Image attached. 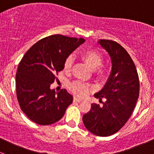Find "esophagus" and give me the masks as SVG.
Instances as JSON below:
<instances>
[{
	"label": "esophagus",
	"mask_w": 154,
	"mask_h": 154,
	"mask_svg": "<svg viewBox=\"0 0 154 154\" xmlns=\"http://www.w3.org/2000/svg\"><path fill=\"white\" fill-rule=\"evenodd\" d=\"M74 102H77V103H80V102H82L83 101V100L80 98H78V97H74Z\"/></svg>",
	"instance_id": "1"
}]
</instances>
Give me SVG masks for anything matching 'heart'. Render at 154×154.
<instances>
[{
  "instance_id": "1",
  "label": "heart",
  "mask_w": 154,
  "mask_h": 154,
  "mask_svg": "<svg viewBox=\"0 0 154 154\" xmlns=\"http://www.w3.org/2000/svg\"><path fill=\"white\" fill-rule=\"evenodd\" d=\"M82 59L83 61L88 64L91 68L95 75L98 77H103V70L100 67L103 63V56L98 51L94 50H88L85 51L82 54ZM73 65V57L72 56H69L66 58L64 63V68L66 71H70ZM71 88L73 92L77 95L84 96L88 92L90 89V86L88 84L82 83L80 81H76L71 83Z\"/></svg>"
}]
</instances>
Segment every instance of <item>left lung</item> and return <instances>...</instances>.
Returning <instances> with one entry per match:
<instances>
[{
  "instance_id": "1",
  "label": "left lung",
  "mask_w": 154,
  "mask_h": 154,
  "mask_svg": "<svg viewBox=\"0 0 154 154\" xmlns=\"http://www.w3.org/2000/svg\"><path fill=\"white\" fill-rule=\"evenodd\" d=\"M97 44L108 53L112 69L106 84L94 96L106 100L102 107L91 103L83 122L93 134L109 136L117 133L133 113L139 98V80L136 66L122 46L106 39H100Z\"/></svg>"
}]
</instances>
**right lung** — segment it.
Wrapping results in <instances>:
<instances>
[{
    "mask_svg": "<svg viewBox=\"0 0 154 154\" xmlns=\"http://www.w3.org/2000/svg\"><path fill=\"white\" fill-rule=\"evenodd\" d=\"M83 38L53 35L42 38L26 52L18 65L15 83L18 103L26 116L39 125L60 121L73 102L66 89H51L55 74L64 68L66 58L80 45Z\"/></svg>",
    "mask_w": 154,
    "mask_h": 154,
    "instance_id": "right-lung-1",
    "label": "right lung"
}]
</instances>
